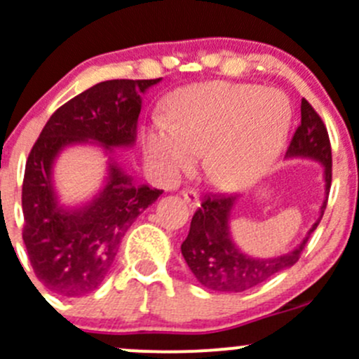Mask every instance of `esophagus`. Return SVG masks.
Returning <instances> with one entry per match:
<instances>
[{
  "label": "esophagus",
  "mask_w": 359,
  "mask_h": 359,
  "mask_svg": "<svg viewBox=\"0 0 359 359\" xmlns=\"http://www.w3.org/2000/svg\"><path fill=\"white\" fill-rule=\"evenodd\" d=\"M182 198H184V201L189 205V208L200 207V194H198L194 189H184L182 191Z\"/></svg>",
  "instance_id": "1"
}]
</instances>
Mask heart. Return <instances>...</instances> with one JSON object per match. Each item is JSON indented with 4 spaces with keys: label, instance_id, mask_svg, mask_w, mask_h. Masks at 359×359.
<instances>
[{
    "label": "heart",
    "instance_id": "1",
    "mask_svg": "<svg viewBox=\"0 0 359 359\" xmlns=\"http://www.w3.org/2000/svg\"><path fill=\"white\" fill-rule=\"evenodd\" d=\"M166 116L152 117L144 130L156 179L175 182L205 151L208 179L222 189H236L259 179L276 161L290 133L293 107L279 89L207 82L173 93Z\"/></svg>",
    "mask_w": 359,
    "mask_h": 359
}]
</instances>
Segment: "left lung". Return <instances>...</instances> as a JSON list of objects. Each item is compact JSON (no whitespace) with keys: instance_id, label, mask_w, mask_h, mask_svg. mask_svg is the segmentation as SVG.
Here are the masks:
<instances>
[{"instance_id":"left-lung-1","label":"left lung","mask_w":359,"mask_h":359,"mask_svg":"<svg viewBox=\"0 0 359 359\" xmlns=\"http://www.w3.org/2000/svg\"><path fill=\"white\" fill-rule=\"evenodd\" d=\"M286 158H309L321 163L325 166L326 194L330 193L332 145H330L328 130L314 107L305 98L302 100V124L291 138ZM235 201L236 194L205 196L200 208L191 219L189 235L180 245L184 259L198 283L217 293H242L293 266L300 259L311 233L318 228L328 200L323 203L321 215L297 249L266 259H257L242 252L233 242L229 233V215Z\"/></svg>"}]
</instances>
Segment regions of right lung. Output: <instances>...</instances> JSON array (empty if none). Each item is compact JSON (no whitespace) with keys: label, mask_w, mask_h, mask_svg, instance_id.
I'll return each instance as SVG.
<instances>
[{"label":"right lung","mask_w":359,"mask_h":359,"mask_svg":"<svg viewBox=\"0 0 359 359\" xmlns=\"http://www.w3.org/2000/svg\"><path fill=\"white\" fill-rule=\"evenodd\" d=\"M161 79L107 80L59 107L34 142L24 170L22 240L36 279L61 297H83L105 280L135 219L163 194L133 182L110 163L107 186L91 203L65 210L52 189V163L62 147L98 142L135 144L142 93Z\"/></svg>","instance_id":"add662e5"}]
</instances>
